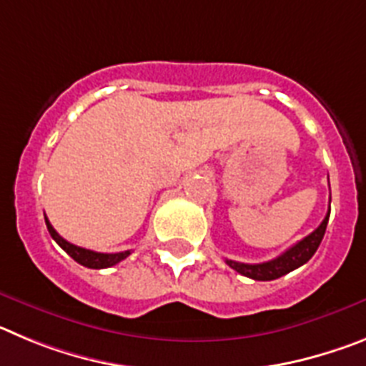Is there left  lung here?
Returning a JSON list of instances; mask_svg holds the SVG:
<instances>
[{
    "label": "left lung",
    "mask_w": 366,
    "mask_h": 366,
    "mask_svg": "<svg viewBox=\"0 0 366 366\" xmlns=\"http://www.w3.org/2000/svg\"><path fill=\"white\" fill-rule=\"evenodd\" d=\"M330 202H332V199H330ZM328 218H330V211L328 214L325 216L321 225H319L312 234H308L306 238L297 242L295 245L286 249L280 257L273 258V260L262 262V264H242V262H234V260H225V262H227L229 267H232V269L238 271L240 274L249 277V279H253V280L280 279V277L287 274L290 271L297 269V267H300L302 264H306V262L315 254L317 247L321 245L322 236H325L326 232Z\"/></svg>",
    "instance_id": "obj_1"
}]
</instances>
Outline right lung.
<instances>
[{
  "label": "right lung",
  "mask_w": 366,
  "mask_h": 366,
  "mask_svg": "<svg viewBox=\"0 0 366 366\" xmlns=\"http://www.w3.org/2000/svg\"><path fill=\"white\" fill-rule=\"evenodd\" d=\"M45 225H47V231L53 236V240L56 242L60 247L73 258L74 262H79L80 266L92 267V269H104V267H112L115 264H119L121 260H124L130 251H122V253H97V251H89V249L79 247V245L69 244L67 240H64L62 236L54 231V227L49 223V219L45 218Z\"/></svg>",
  "instance_id": "add662e5"
}]
</instances>
